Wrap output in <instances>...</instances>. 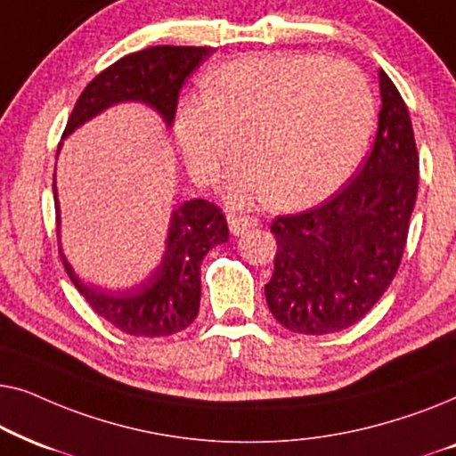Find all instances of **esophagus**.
<instances>
[{
  "mask_svg": "<svg viewBox=\"0 0 456 456\" xmlns=\"http://www.w3.org/2000/svg\"><path fill=\"white\" fill-rule=\"evenodd\" d=\"M259 222L255 220V217H248V216H228V228L230 232L234 236H240L245 234L247 230L251 228H257Z\"/></svg>",
  "mask_w": 456,
  "mask_h": 456,
  "instance_id": "esophagus-1",
  "label": "esophagus"
}]
</instances>
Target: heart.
Segmentation results:
<instances>
[{"mask_svg":"<svg viewBox=\"0 0 456 456\" xmlns=\"http://www.w3.org/2000/svg\"><path fill=\"white\" fill-rule=\"evenodd\" d=\"M373 126L371 86L351 61L265 53L211 72L201 95L180 102L174 133L199 184L216 183L239 136L242 158L224 184L228 201L298 209L340 189Z\"/></svg>","mask_w":456,"mask_h":456,"instance_id":"1","label":"heart"}]
</instances>
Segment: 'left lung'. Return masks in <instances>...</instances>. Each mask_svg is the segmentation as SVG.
Segmentation results:
<instances>
[{
    "instance_id": "8db88e82",
    "label": "left lung",
    "mask_w": 456,
    "mask_h": 456,
    "mask_svg": "<svg viewBox=\"0 0 456 456\" xmlns=\"http://www.w3.org/2000/svg\"><path fill=\"white\" fill-rule=\"evenodd\" d=\"M382 110L370 158L326 203L272 222L276 259L265 301L284 328L332 334L379 301L401 265L419 183L409 110L379 70Z\"/></svg>"
}]
</instances>
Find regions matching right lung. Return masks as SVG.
Segmentation results:
<instances>
[{"label":"right lung","instance_id":"right-lung-1","mask_svg":"<svg viewBox=\"0 0 456 456\" xmlns=\"http://www.w3.org/2000/svg\"><path fill=\"white\" fill-rule=\"evenodd\" d=\"M209 53L211 47L158 45L124 55L85 86L61 136L72 134L91 118L124 102L149 105L161 116L166 126H172L184 78L208 60ZM53 199L60 222L55 183ZM226 240L228 224L222 209L203 199H191L172 211L161 264L133 289L102 290L85 284L68 264L61 247L60 257L72 284L97 315L124 334L155 338L191 326L201 301V261L209 248Z\"/></svg>","mask_w":456,"mask_h":456}]
</instances>
